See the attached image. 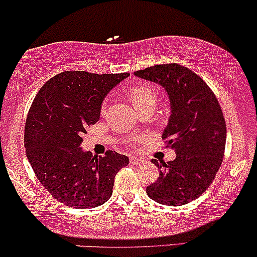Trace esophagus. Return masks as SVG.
Segmentation results:
<instances>
[{
	"instance_id": "esophagus-1",
	"label": "esophagus",
	"mask_w": 257,
	"mask_h": 257,
	"mask_svg": "<svg viewBox=\"0 0 257 257\" xmlns=\"http://www.w3.org/2000/svg\"><path fill=\"white\" fill-rule=\"evenodd\" d=\"M130 163L134 164V165H138V164L142 163V160L138 159V158H136V157H131L130 158Z\"/></svg>"
}]
</instances>
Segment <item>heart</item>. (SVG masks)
<instances>
[{"mask_svg":"<svg viewBox=\"0 0 257 257\" xmlns=\"http://www.w3.org/2000/svg\"><path fill=\"white\" fill-rule=\"evenodd\" d=\"M153 97H157L155 96V92L153 90L152 87L149 86H135L131 91H130V98L132 99L135 105L140 104L142 103L143 100L148 99V98H153Z\"/></svg>","mask_w":257,"mask_h":257,"instance_id":"heart-1","label":"heart"}]
</instances>
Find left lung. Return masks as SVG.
Here are the masks:
<instances>
[{
    "label": "left lung",
    "mask_w": 257,
    "mask_h": 257,
    "mask_svg": "<svg viewBox=\"0 0 257 257\" xmlns=\"http://www.w3.org/2000/svg\"><path fill=\"white\" fill-rule=\"evenodd\" d=\"M134 74L167 93L170 117L161 137L176 153L169 163L152 160L160 174L147 194L164 205H183L206 191L221 166L226 146L221 106L204 80L183 65H155Z\"/></svg>",
    "instance_id": "1"
}]
</instances>
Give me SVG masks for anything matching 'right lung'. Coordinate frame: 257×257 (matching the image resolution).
<instances>
[{
  "label": "right lung",
  "instance_id": "right-lung-1",
  "mask_svg": "<svg viewBox=\"0 0 257 257\" xmlns=\"http://www.w3.org/2000/svg\"><path fill=\"white\" fill-rule=\"evenodd\" d=\"M128 76L63 71L36 94L25 123V151L36 177L60 203L93 209L111 197L115 175L128 158L83 151L82 135L99 120L106 94Z\"/></svg>",
  "mask_w": 257,
  "mask_h": 257
}]
</instances>
